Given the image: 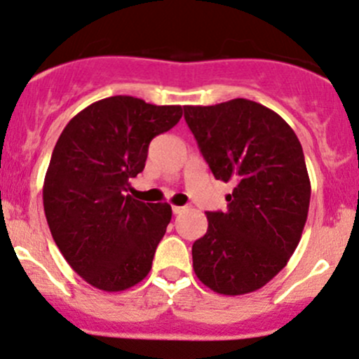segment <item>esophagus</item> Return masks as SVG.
I'll return each instance as SVG.
<instances>
[{"label":"esophagus","mask_w":359,"mask_h":359,"mask_svg":"<svg viewBox=\"0 0 359 359\" xmlns=\"http://www.w3.org/2000/svg\"><path fill=\"white\" fill-rule=\"evenodd\" d=\"M172 210H173V213H175V215H179V213H182L184 210H186V206H175V205H173Z\"/></svg>","instance_id":"obj_1"}]
</instances>
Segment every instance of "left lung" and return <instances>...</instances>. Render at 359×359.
Returning a JSON list of instances; mask_svg holds the SVG:
<instances>
[{"label": "left lung", "mask_w": 359, "mask_h": 359, "mask_svg": "<svg viewBox=\"0 0 359 359\" xmlns=\"http://www.w3.org/2000/svg\"><path fill=\"white\" fill-rule=\"evenodd\" d=\"M184 118L213 177L233 182L226 212H206L193 267L210 290L243 295L269 283L302 236L311 200L302 146L287 121L247 99L186 106Z\"/></svg>", "instance_id": "obj_1"}]
</instances>
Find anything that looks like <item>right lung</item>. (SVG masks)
<instances>
[{"mask_svg":"<svg viewBox=\"0 0 359 359\" xmlns=\"http://www.w3.org/2000/svg\"><path fill=\"white\" fill-rule=\"evenodd\" d=\"M180 118V106L107 97L78 112L57 140L43 184L46 222L69 266L99 290L123 292L149 274L172 206L125 193L151 140Z\"/></svg>","mask_w":359,"mask_h":359,"instance_id":"1","label":"right lung"}]
</instances>
